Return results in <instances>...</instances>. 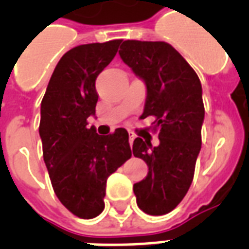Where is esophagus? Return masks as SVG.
<instances>
[{
	"label": "esophagus",
	"instance_id": "34e87169",
	"mask_svg": "<svg viewBox=\"0 0 249 249\" xmlns=\"http://www.w3.org/2000/svg\"><path fill=\"white\" fill-rule=\"evenodd\" d=\"M133 141H134V134L129 132V143H130V146H132Z\"/></svg>",
	"mask_w": 249,
	"mask_h": 249
}]
</instances>
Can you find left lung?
Here are the masks:
<instances>
[{"label":"left lung","instance_id":"left-lung-1","mask_svg":"<svg viewBox=\"0 0 249 249\" xmlns=\"http://www.w3.org/2000/svg\"><path fill=\"white\" fill-rule=\"evenodd\" d=\"M120 58L146 85L141 119L155 117L159 146L136 138L133 155L144 160L148 173L133 186L144 213L161 216L173 211L189 191L201 148L204 105L201 84L183 56L161 41L126 40Z\"/></svg>","mask_w":249,"mask_h":249}]
</instances>
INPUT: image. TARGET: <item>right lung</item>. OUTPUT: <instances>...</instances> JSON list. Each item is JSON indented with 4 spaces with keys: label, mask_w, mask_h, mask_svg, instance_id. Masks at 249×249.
Masks as SVG:
<instances>
[{
    "label": "right lung",
    "mask_w": 249,
    "mask_h": 249,
    "mask_svg": "<svg viewBox=\"0 0 249 249\" xmlns=\"http://www.w3.org/2000/svg\"><path fill=\"white\" fill-rule=\"evenodd\" d=\"M121 40L86 44L64 54L41 102L40 132L54 193L71 213L94 218L105 209L107 178L132 156L129 134L99 136L88 128L95 115V80L115 58Z\"/></svg>",
    "instance_id": "right-lung-1"
}]
</instances>
